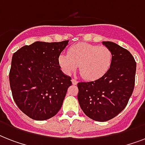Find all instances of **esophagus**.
<instances>
[{
	"label": "esophagus",
	"mask_w": 145,
	"mask_h": 145,
	"mask_svg": "<svg viewBox=\"0 0 145 145\" xmlns=\"http://www.w3.org/2000/svg\"><path fill=\"white\" fill-rule=\"evenodd\" d=\"M71 82H72V84H74V85H76V84L78 83V81H77L76 79H72V80H71Z\"/></svg>",
	"instance_id": "esophagus-1"
}]
</instances>
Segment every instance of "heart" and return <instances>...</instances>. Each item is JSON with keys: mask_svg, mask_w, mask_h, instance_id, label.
<instances>
[{"mask_svg": "<svg viewBox=\"0 0 145 145\" xmlns=\"http://www.w3.org/2000/svg\"><path fill=\"white\" fill-rule=\"evenodd\" d=\"M113 54L108 47L99 46L86 43H80L69 48L68 55L61 54L58 62L61 71L70 74L77 68L86 80L101 78L110 69Z\"/></svg>", "mask_w": 145, "mask_h": 145, "instance_id": "obj_1", "label": "heart"}]
</instances>
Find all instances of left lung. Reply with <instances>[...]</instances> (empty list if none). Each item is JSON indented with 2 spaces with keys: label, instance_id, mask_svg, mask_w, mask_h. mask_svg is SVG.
<instances>
[{
  "label": "left lung",
  "instance_id": "8db88e82",
  "mask_svg": "<svg viewBox=\"0 0 145 145\" xmlns=\"http://www.w3.org/2000/svg\"><path fill=\"white\" fill-rule=\"evenodd\" d=\"M113 54V61L103 77L93 81L80 82L77 99L90 119L105 122L126 108L135 86L136 62L130 52L115 43L103 41Z\"/></svg>",
  "mask_w": 145,
  "mask_h": 145
}]
</instances>
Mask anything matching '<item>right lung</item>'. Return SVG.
<instances>
[{
  "mask_svg": "<svg viewBox=\"0 0 145 145\" xmlns=\"http://www.w3.org/2000/svg\"><path fill=\"white\" fill-rule=\"evenodd\" d=\"M68 41H36L12 56L9 75L12 98L31 119L48 120L61 108L72 83L60 69L58 58Z\"/></svg>",
  "mask_w": 145,
  "mask_h": 145,
  "instance_id": "add662e5",
  "label": "right lung"
}]
</instances>
